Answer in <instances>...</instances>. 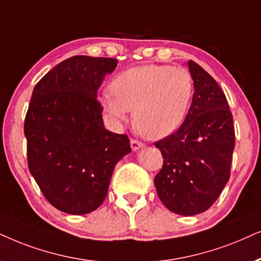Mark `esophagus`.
I'll return each instance as SVG.
<instances>
[{"label":"esophagus","instance_id":"34e87169","mask_svg":"<svg viewBox=\"0 0 261 261\" xmlns=\"http://www.w3.org/2000/svg\"><path fill=\"white\" fill-rule=\"evenodd\" d=\"M130 144H131V148H133L134 151H136V150H138V149L143 148L144 145H145V144L143 143V142L137 141V140H134V138L130 141Z\"/></svg>","mask_w":261,"mask_h":261}]
</instances>
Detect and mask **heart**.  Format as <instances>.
Returning a JSON list of instances; mask_svg holds the SVG:
<instances>
[{
    "mask_svg": "<svg viewBox=\"0 0 261 261\" xmlns=\"http://www.w3.org/2000/svg\"><path fill=\"white\" fill-rule=\"evenodd\" d=\"M111 90L100 96L107 116L123 121L135 110L134 119L140 133L160 140L181 126L192 101L194 83L184 67L144 64L117 75Z\"/></svg>",
    "mask_w": 261,
    "mask_h": 261,
    "instance_id": "1",
    "label": "heart"
}]
</instances>
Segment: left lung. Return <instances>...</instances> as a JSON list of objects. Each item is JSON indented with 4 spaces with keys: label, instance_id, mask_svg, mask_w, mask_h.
I'll use <instances>...</instances> for the list:
<instances>
[{
    "label": "left lung",
    "instance_id": "left-lung-1",
    "mask_svg": "<svg viewBox=\"0 0 261 261\" xmlns=\"http://www.w3.org/2000/svg\"><path fill=\"white\" fill-rule=\"evenodd\" d=\"M194 93L178 130L160 140L163 165L154 182L159 198L173 213H204L230 178L235 131L223 90L200 65L189 62Z\"/></svg>",
    "mask_w": 261,
    "mask_h": 261
}]
</instances>
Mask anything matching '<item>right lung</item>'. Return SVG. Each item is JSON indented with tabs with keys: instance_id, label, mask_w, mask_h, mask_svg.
I'll list each match as a JSON object with an SVG mask.
<instances>
[{
	"instance_id": "right-lung-1",
	"label": "right lung",
	"mask_w": 261,
	"mask_h": 261,
	"mask_svg": "<svg viewBox=\"0 0 261 261\" xmlns=\"http://www.w3.org/2000/svg\"><path fill=\"white\" fill-rule=\"evenodd\" d=\"M114 58L74 56L34 87L23 133L31 174L46 200L70 215L98 209L114 166L131 151L126 135L106 130L98 89Z\"/></svg>"
}]
</instances>
